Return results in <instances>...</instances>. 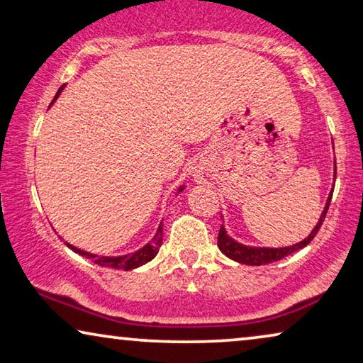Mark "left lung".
<instances>
[{
	"mask_svg": "<svg viewBox=\"0 0 363 363\" xmlns=\"http://www.w3.org/2000/svg\"><path fill=\"white\" fill-rule=\"evenodd\" d=\"M334 162H336V159H334ZM334 178H336V164H334ZM331 198H333V189H331L330 196H328L325 209H323V213L320 216V220H318V224L315 225L313 230H311L310 235L305 240L292 245V247H284V248L247 247V245L238 243L233 238L228 237L224 225H222L219 230V237H217V245H219V250L227 256V258L238 261V263H242V264H250V266H263V264H269V263H274V261L286 258V256L305 248L306 245H308L311 240L315 238V235L318 233V230H320V227L323 224V220H325L328 209H330Z\"/></svg>",
	"mask_w": 363,
	"mask_h": 363,
	"instance_id": "left-lung-1",
	"label": "left lung"
}]
</instances>
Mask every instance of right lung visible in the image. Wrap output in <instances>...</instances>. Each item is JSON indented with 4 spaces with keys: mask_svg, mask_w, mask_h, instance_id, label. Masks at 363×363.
<instances>
[{
    "mask_svg": "<svg viewBox=\"0 0 363 363\" xmlns=\"http://www.w3.org/2000/svg\"><path fill=\"white\" fill-rule=\"evenodd\" d=\"M65 86H61L58 89L57 96H55L53 102L58 99V96L63 91ZM52 102V104H53ZM178 191H183V186H180ZM68 247L72 250V252L81 255V256H86L87 259H92L94 263L99 264V266H104V267H111V269H123V271H130V269H136V267L143 266L149 263L150 259L155 258V255L159 253V248L160 245H162V225H159L157 228V233H155L154 238L150 240L149 243L144 245L143 248H139L138 252L135 253H130V255H123V256H97V255H92V253H87V252H82V250L72 247V245L66 243Z\"/></svg>",
    "mask_w": 363,
    "mask_h": 363,
    "instance_id": "obj_1",
    "label": "right lung"
}]
</instances>
